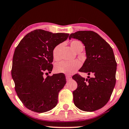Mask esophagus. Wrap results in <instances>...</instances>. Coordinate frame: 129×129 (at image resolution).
I'll return each instance as SVG.
<instances>
[{
  "mask_svg": "<svg viewBox=\"0 0 129 129\" xmlns=\"http://www.w3.org/2000/svg\"><path fill=\"white\" fill-rule=\"evenodd\" d=\"M72 79V77H71L70 76H68V75H66V79L67 81H69L70 80H71Z\"/></svg>",
  "mask_w": 129,
  "mask_h": 129,
  "instance_id": "1",
  "label": "esophagus"
}]
</instances>
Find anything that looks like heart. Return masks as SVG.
<instances>
[{
	"instance_id": "heart-1",
	"label": "heart",
	"mask_w": 129,
	"mask_h": 129,
	"mask_svg": "<svg viewBox=\"0 0 129 129\" xmlns=\"http://www.w3.org/2000/svg\"><path fill=\"white\" fill-rule=\"evenodd\" d=\"M61 44L56 45L52 50L53 58L55 61L59 59V51ZM71 48L77 53H80L83 50L84 45L81 42L78 40H72L70 43ZM81 66L80 62L74 61L71 62L61 61L57 63L55 66V71L58 73H63L66 74H71L74 73Z\"/></svg>"
}]
</instances>
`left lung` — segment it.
<instances>
[{
  "label": "left lung",
  "mask_w": 129,
  "mask_h": 129,
  "mask_svg": "<svg viewBox=\"0 0 129 129\" xmlns=\"http://www.w3.org/2000/svg\"><path fill=\"white\" fill-rule=\"evenodd\" d=\"M80 40L85 46L86 61L79 71L93 74L85 79L80 75L73 76L77 83L73 91L74 105L84 111L92 112L105 106L114 88L117 62L110 45L92 31H79L71 33L69 39Z\"/></svg>",
  "instance_id": "1"
}]
</instances>
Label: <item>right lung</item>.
Here are the masks:
<instances>
[{
	"mask_svg": "<svg viewBox=\"0 0 129 129\" xmlns=\"http://www.w3.org/2000/svg\"><path fill=\"white\" fill-rule=\"evenodd\" d=\"M68 36L35 30L25 35L15 48L11 71L15 89L24 105L32 111L45 112L57 105L66 76L59 73L45 79L43 74L52 70L53 48Z\"/></svg>",
	"mask_w": 129,
	"mask_h": 129,
	"instance_id": "right-lung-1",
	"label": "right lung"
}]
</instances>
